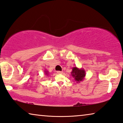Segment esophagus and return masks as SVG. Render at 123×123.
<instances>
[{
	"label": "esophagus",
	"instance_id": "obj_1",
	"mask_svg": "<svg viewBox=\"0 0 123 123\" xmlns=\"http://www.w3.org/2000/svg\"><path fill=\"white\" fill-rule=\"evenodd\" d=\"M57 73L59 74H63V72H61V71H57Z\"/></svg>",
	"mask_w": 123,
	"mask_h": 123
}]
</instances>
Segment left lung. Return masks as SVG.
<instances>
[{
	"instance_id": "8db88e82",
	"label": "left lung",
	"mask_w": 123,
	"mask_h": 123,
	"mask_svg": "<svg viewBox=\"0 0 123 123\" xmlns=\"http://www.w3.org/2000/svg\"><path fill=\"white\" fill-rule=\"evenodd\" d=\"M71 75L76 83H80L85 79L86 76V72L82 68H79L77 67H74L72 68Z\"/></svg>"
}]
</instances>
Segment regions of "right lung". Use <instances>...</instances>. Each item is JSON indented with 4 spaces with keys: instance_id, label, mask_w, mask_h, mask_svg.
Instances as JSON below:
<instances>
[{
    "instance_id": "add662e5",
    "label": "right lung",
    "mask_w": 123,
    "mask_h": 123,
    "mask_svg": "<svg viewBox=\"0 0 123 123\" xmlns=\"http://www.w3.org/2000/svg\"><path fill=\"white\" fill-rule=\"evenodd\" d=\"M44 74H45V75L46 76H49V72L47 70H46V69H45L44 70Z\"/></svg>"
}]
</instances>
